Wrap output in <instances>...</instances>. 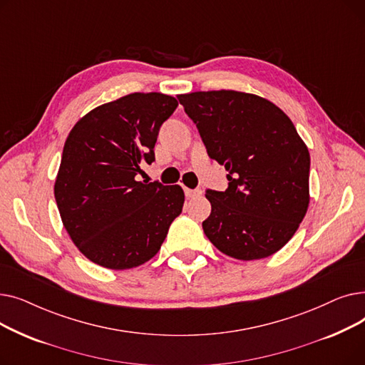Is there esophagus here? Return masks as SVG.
I'll use <instances>...</instances> for the list:
<instances>
[{
  "label": "esophagus",
  "instance_id": "esophagus-1",
  "mask_svg": "<svg viewBox=\"0 0 365 365\" xmlns=\"http://www.w3.org/2000/svg\"><path fill=\"white\" fill-rule=\"evenodd\" d=\"M202 192L201 189H189V187H185V195L186 198H197L200 197Z\"/></svg>",
  "mask_w": 365,
  "mask_h": 365
}]
</instances>
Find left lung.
Returning a JSON list of instances; mask_svg holds the SVG:
<instances>
[{
    "label": "left lung",
    "instance_id": "8db88e82",
    "mask_svg": "<svg viewBox=\"0 0 365 365\" xmlns=\"http://www.w3.org/2000/svg\"><path fill=\"white\" fill-rule=\"evenodd\" d=\"M227 189L207 190V238L238 260L272 256L292 240L309 205L311 157L292 120L272 102L235 90L179 94Z\"/></svg>",
    "mask_w": 365,
    "mask_h": 365
}]
</instances>
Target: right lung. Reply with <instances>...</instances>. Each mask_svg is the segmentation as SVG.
<instances>
[{"label": "right lung", "instance_id": "1", "mask_svg": "<svg viewBox=\"0 0 365 365\" xmlns=\"http://www.w3.org/2000/svg\"><path fill=\"white\" fill-rule=\"evenodd\" d=\"M178 105L163 93H131L94 108L68 134L54 198L66 232L93 263L115 271L143 264L182 213L179 185L138 180Z\"/></svg>", "mask_w": 365, "mask_h": 365}]
</instances>
